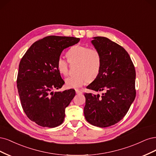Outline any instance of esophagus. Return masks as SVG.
Masks as SVG:
<instances>
[{"instance_id":"esophagus-1","label":"esophagus","mask_w":156,"mask_h":156,"mask_svg":"<svg viewBox=\"0 0 156 156\" xmlns=\"http://www.w3.org/2000/svg\"><path fill=\"white\" fill-rule=\"evenodd\" d=\"M76 94H82V92L81 91H80V90H78V89L76 90Z\"/></svg>"}]
</instances>
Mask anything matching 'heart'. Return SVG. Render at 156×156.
Returning a JSON list of instances; mask_svg holds the SVG:
<instances>
[{
    "mask_svg": "<svg viewBox=\"0 0 156 156\" xmlns=\"http://www.w3.org/2000/svg\"><path fill=\"white\" fill-rule=\"evenodd\" d=\"M67 56L70 63H78L76 73L78 74L65 80V85L68 88H80L89 80H93L98 76L101 69L102 57L96 49L83 45H75L69 50ZM57 69L63 76L68 74V63L62 57L57 60Z\"/></svg>",
    "mask_w": 156,
    "mask_h": 156,
    "instance_id": "b5f03b06",
    "label": "heart"
}]
</instances>
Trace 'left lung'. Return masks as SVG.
<instances>
[{
  "label": "left lung",
  "mask_w": 156,
  "mask_h": 156,
  "mask_svg": "<svg viewBox=\"0 0 156 156\" xmlns=\"http://www.w3.org/2000/svg\"><path fill=\"white\" fill-rule=\"evenodd\" d=\"M91 43L101 55L102 66L87 88L103 93L84 94V116L91 124L105 128L122 120L133 103L136 95L135 70L128 53L117 43L98 36Z\"/></svg>",
  "instance_id": "left-lung-1"
}]
</instances>
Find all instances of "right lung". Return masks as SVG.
Listing matches in <instances>:
<instances>
[{
  "label": "right lung",
  "instance_id": "add662e5",
  "mask_svg": "<svg viewBox=\"0 0 156 156\" xmlns=\"http://www.w3.org/2000/svg\"><path fill=\"white\" fill-rule=\"evenodd\" d=\"M80 38L50 36L36 41L24 54L17 79L22 108L32 121L43 127L62 124L65 111L75 96L74 89L53 92L64 84L57 69V60L65 48Z\"/></svg>",
  "mask_w": 156,
  "mask_h": 156
}]
</instances>
